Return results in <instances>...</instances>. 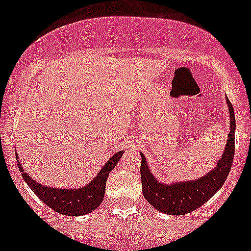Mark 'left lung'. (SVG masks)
I'll use <instances>...</instances> for the list:
<instances>
[{
    "label": "left lung",
    "mask_w": 251,
    "mask_h": 251,
    "mask_svg": "<svg viewBox=\"0 0 251 251\" xmlns=\"http://www.w3.org/2000/svg\"><path fill=\"white\" fill-rule=\"evenodd\" d=\"M230 117V132L223 156L214 170L205 176L191 181L162 183L148 167L146 157L141 153L142 192L153 207L167 215H185L202 206L223 187L231 170L235 153V114L234 108L226 98Z\"/></svg>",
    "instance_id": "8db88e82"
}]
</instances>
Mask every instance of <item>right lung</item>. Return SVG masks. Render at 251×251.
<instances>
[{
    "label": "right lung",
    "mask_w": 251,
    "mask_h": 251,
    "mask_svg": "<svg viewBox=\"0 0 251 251\" xmlns=\"http://www.w3.org/2000/svg\"><path fill=\"white\" fill-rule=\"evenodd\" d=\"M122 154H123V151H119L113 154L105 162L103 168L99 171V174L88 185L79 188H55L50 187V186L40 185L24 170V167L19 162V156H16V159L22 178L25 179L28 187L34 191V194L40 200L46 203V206L59 214L66 215V216H80V215L92 212L104 200L106 179H108L110 171L122 158Z\"/></svg>",
    "instance_id": "add662e5"
}]
</instances>
